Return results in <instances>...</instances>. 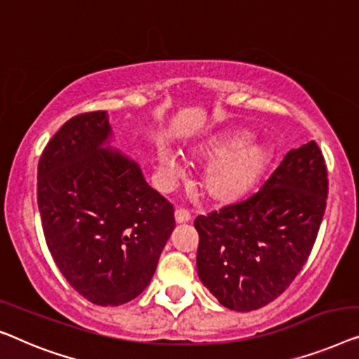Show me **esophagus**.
I'll return each instance as SVG.
<instances>
[{
    "instance_id": "1",
    "label": "esophagus",
    "mask_w": 359,
    "mask_h": 359,
    "mask_svg": "<svg viewBox=\"0 0 359 359\" xmlns=\"http://www.w3.org/2000/svg\"><path fill=\"white\" fill-rule=\"evenodd\" d=\"M190 219H191V215L189 210H185V208L175 210V221H177V223H187V221H190Z\"/></svg>"
}]
</instances>
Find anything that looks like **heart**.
<instances>
[{
  "label": "heart",
  "instance_id": "obj_1",
  "mask_svg": "<svg viewBox=\"0 0 359 359\" xmlns=\"http://www.w3.org/2000/svg\"><path fill=\"white\" fill-rule=\"evenodd\" d=\"M252 135L244 130H231L211 136L194 151L200 161L213 163L205 170L201 187L216 203H232L249 194L264 175L270 163L269 146L250 143ZM161 175L174 182L180 175L177 156L165 146L158 148Z\"/></svg>",
  "mask_w": 359,
  "mask_h": 359
}]
</instances>
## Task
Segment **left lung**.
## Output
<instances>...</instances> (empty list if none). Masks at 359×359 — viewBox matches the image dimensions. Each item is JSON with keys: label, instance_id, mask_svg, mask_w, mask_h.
Returning <instances> with one entry per match:
<instances>
[{"label": "left lung", "instance_id": "left-lung-1", "mask_svg": "<svg viewBox=\"0 0 359 359\" xmlns=\"http://www.w3.org/2000/svg\"><path fill=\"white\" fill-rule=\"evenodd\" d=\"M329 179L316 141L291 149L249 198L195 219L196 270L231 311L275 301L309 259L327 206Z\"/></svg>", "mask_w": 359, "mask_h": 359}]
</instances>
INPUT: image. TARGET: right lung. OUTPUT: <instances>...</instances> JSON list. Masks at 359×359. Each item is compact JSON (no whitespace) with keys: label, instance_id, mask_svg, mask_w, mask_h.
I'll return each mask as SVG.
<instances>
[{"label":"right lung","instance_id":"1","mask_svg":"<svg viewBox=\"0 0 359 359\" xmlns=\"http://www.w3.org/2000/svg\"><path fill=\"white\" fill-rule=\"evenodd\" d=\"M102 110L74 115L39 159L37 203L47 247L73 290L118 306L153 278L175 228L174 206L146 184L138 164L102 148Z\"/></svg>","mask_w":359,"mask_h":359}]
</instances>
